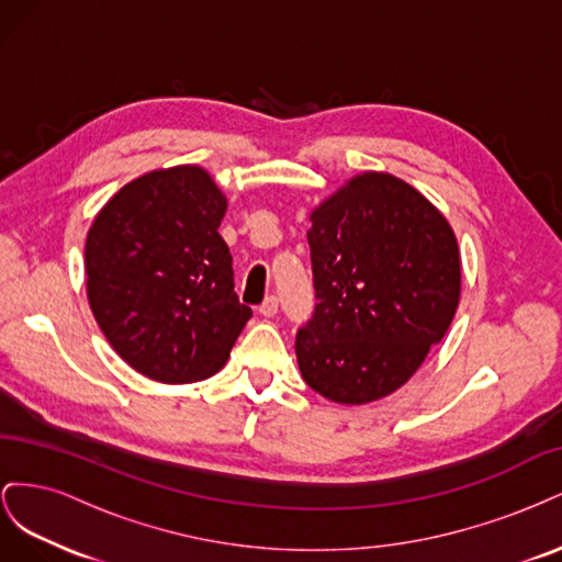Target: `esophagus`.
<instances>
[{
  "instance_id": "obj_1",
  "label": "esophagus",
  "mask_w": 562,
  "mask_h": 562,
  "mask_svg": "<svg viewBox=\"0 0 562 562\" xmlns=\"http://www.w3.org/2000/svg\"><path fill=\"white\" fill-rule=\"evenodd\" d=\"M258 312L262 314V316H274L277 312H279V297L277 295H269V297H265V302L260 304L258 307Z\"/></svg>"
}]
</instances>
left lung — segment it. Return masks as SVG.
<instances>
[{"mask_svg": "<svg viewBox=\"0 0 562 562\" xmlns=\"http://www.w3.org/2000/svg\"><path fill=\"white\" fill-rule=\"evenodd\" d=\"M316 307L295 337L304 382L335 403L389 396L448 333L457 239L415 187L363 173L312 213Z\"/></svg>", "mask_w": 562, "mask_h": 562, "instance_id": "1", "label": "left lung"}]
</instances>
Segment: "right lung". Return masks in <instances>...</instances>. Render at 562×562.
Listing matches in <instances>:
<instances>
[{"instance_id": "1", "label": "right lung", "mask_w": 562, "mask_h": 562, "mask_svg": "<svg viewBox=\"0 0 562 562\" xmlns=\"http://www.w3.org/2000/svg\"><path fill=\"white\" fill-rule=\"evenodd\" d=\"M227 199L199 166L122 187L87 236V293L112 349L145 378L206 380L252 316L217 227Z\"/></svg>"}]
</instances>
